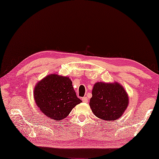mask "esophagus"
Returning a JSON list of instances; mask_svg holds the SVG:
<instances>
[{"label": "esophagus", "instance_id": "obj_1", "mask_svg": "<svg viewBox=\"0 0 159 159\" xmlns=\"http://www.w3.org/2000/svg\"><path fill=\"white\" fill-rule=\"evenodd\" d=\"M82 101L83 102H84V103H87L88 102V98L87 97H83L82 98Z\"/></svg>", "mask_w": 159, "mask_h": 159}]
</instances>
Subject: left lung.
<instances>
[{"mask_svg":"<svg viewBox=\"0 0 159 159\" xmlns=\"http://www.w3.org/2000/svg\"><path fill=\"white\" fill-rule=\"evenodd\" d=\"M128 103V96L118 83L97 82L93 86L89 105L98 118L116 120L123 115Z\"/></svg>","mask_w":159,"mask_h":159,"instance_id":"1","label":"left lung"}]
</instances>
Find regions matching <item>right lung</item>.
<instances>
[{"label": "right lung", "instance_id": "add662e5", "mask_svg": "<svg viewBox=\"0 0 159 159\" xmlns=\"http://www.w3.org/2000/svg\"><path fill=\"white\" fill-rule=\"evenodd\" d=\"M36 105L49 118L61 120L75 106L82 102L77 98L69 77L50 75L39 82L34 91Z\"/></svg>", "mask_w": 159, "mask_h": 159}]
</instances>
